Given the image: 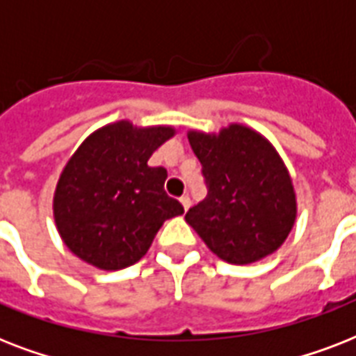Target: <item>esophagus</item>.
Listing matches in <instances>:
<instances>
[{"instance_id":"esophagus-1","label":"esophagus","mask_w":356,"mask_h":356,"mask_svg":"<svg viewBox=\"0 0 356 356\" xmlns=\"http://www.w3.org/2000/svg\"><path fill=\"white\" fill-rule=\"evenodd\" d=\"M181 205H183L184 211H188L190 205H192V201H190L188 195H183V197H181Z\"/></svg>"}]
</instances>
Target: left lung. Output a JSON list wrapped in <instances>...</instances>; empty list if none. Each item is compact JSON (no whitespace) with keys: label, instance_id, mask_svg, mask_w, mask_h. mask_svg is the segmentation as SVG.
I'll use <instances>...</instances> for the list:
<instances>
[{"label":"left lung","instance_id":"8db88e82","mask_svg":"<svg viewBox=\"0 0 356 356\" xmlns=\"http://www.w3.org/2000/svg\"><path fill=\"white\" fill-rule=\"evenodd\" d=\"M209 194L186 223L229 264H251L281 248L298 203L292 177L270 140L242 123L220 133L188 131Z\"/></svg>","mask_w":356,"mask_h":356}]
</instances>
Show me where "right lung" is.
<instances>
[{
	"instance_id": "1",
	"label": "right lung",
	"mask_w": 356,
	"mask_h": 356,
	"mask_svg": "<svg viewBox=\"0 0 356 356\" xmlns=\"http://www.w3.org/2000/svg\"><path fill=\"white\" fill-rule=\"evenodd\" d=\"M173 134L170 125L120 120L77 147L53 195L58 234L75 257L99 270L127 268L147 253L162 223L183 214L164 192L166 170L147 164Z\"/></svg>"
}]
</instances>
